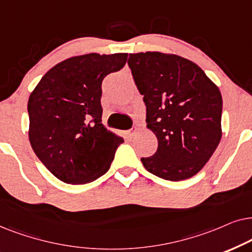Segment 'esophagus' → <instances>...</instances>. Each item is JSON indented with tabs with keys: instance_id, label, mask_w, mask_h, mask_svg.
<instances>
[{
	"instance_id": "obj_1",
	"label": "esophagus",
	"mask_w": 252,
	"mask_h": 252,
	"mask_svg": "<svg viewBox=\"0 0 252 252\" xmlns=\"http://www.w3.org/2000/svg\"><path fill=\"white\" fill-rule=\"evenodd\" d=\"M136 132H137V129H136V128H132L131 130H128V131H126V138L131 139V138H132V137L136 135Z\"/></svg>"
}]
</instances>
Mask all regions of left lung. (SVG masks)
<instances>
[{
    "label": "left lung",
    "instance_id": "left-lung-1",
    "mask_svg": "<svg viewBox=\"0 0 252 252\" xmlns=\"http://www.w3.org/2000/svg\"><path fill=\"white\" fill-rule=\"evenodd\" d=\"M128 64L144 95L147 128L158 138L157 152L142 163L160 179H190L220 143L219 89L196 63L173 54H130Z\"/></svg>",
    "mask_w": 252,
    "mask_h": 252
}]
</instances>
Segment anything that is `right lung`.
Returning <instances> with one entry per match:
<instances>
[{"label": "right lung", "mask_w": 252, "mask_h": 252, "mask_svg": "<svg viewBox=\"0 0 252 252\" xmlns=\"http://www.w3.org/2000/svg\"><path fill=\"white\" fill-rule=\"evenodd\" d=\"M128 54L75 56L53 66L29 98V138L39 160L62 182L85 184L108 172L123 138L101 123V84Z\"/></svg>", "instance_id": "obj_1"}]
</instances>
